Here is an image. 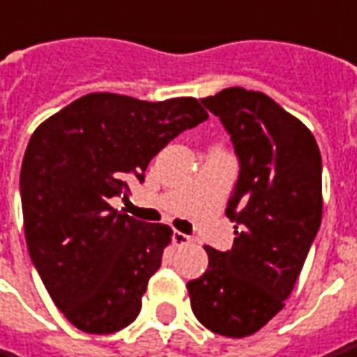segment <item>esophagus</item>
I'll return each instance as SVG.
<instances>
[{"mask_svg": "<svg viewBox=\"0 0 357 357\" xmlns=\"http://www.w3.org/2000/svg\"><path fill=\"white\" fill-rule=\"evenodd\" d=\"M173 243L176 245V247H184V245H190V243H192V237L184 235V233H181V231H174Z\"/></svg>", "mask_w": 357, "mask_h": 357, "instance_id": "esophagus-1", "label": "esophagus"}]
</instances>
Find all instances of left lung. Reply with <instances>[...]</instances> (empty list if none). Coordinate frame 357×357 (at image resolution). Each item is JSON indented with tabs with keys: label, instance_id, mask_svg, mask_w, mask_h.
Returning <instances> with one entry per match:
<instances>
[{
	"label": "left lung",
	"instance_id": "8db88e82",
	"mask_svg": "<svg viewBox=\"0 0 357 357\" xmlns=\"http://www.w3.org/2000/svg\"><path fill=\"white\" fill-rule=\"evenodd\" d=\"M202 105L221 118L239 155L225 210L237 237L225 252L204 247L208 270L186 287L208 331L245 338L284 309L321 227V151L311 130L260 91L229 87Z\"/></svg>",
	"mask_w": 357,
	"mask_h": 357
}]
</instances>
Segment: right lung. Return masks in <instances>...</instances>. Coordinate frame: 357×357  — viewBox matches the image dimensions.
<instances>
[{"instance_id":"add662e5","label":"right lung","mask_w":357,"mask_h":357,"mask_svg":"<svg viewBox=\"0 0 357 357\" xmlns=\"http://www.w3.org/2000/svg\"><path fill=\"white\" fill-rule=\"evenodd\" d=\"M208 120L194 97L161 102L89 93L34 130L21 167L24 239L52 301L87 334L134 323L173 229L114 210L128 181Z\"/></svg>"}]
</instances>
